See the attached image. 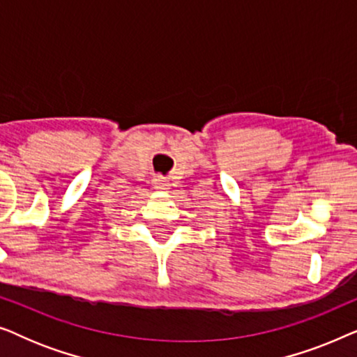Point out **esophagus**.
Listing matches in <instances>:
<instances>
[{
	"label": "esophagus",
	"instance_id": "obj_1",
	"mask_svg": "<svg viewBox=\"0 0 357 357\" xmlns=\"http://www.w3.org/2000/svg\"><path fill=\"white\" fill-rule=\"evenodd\" d=\"M153 185H154V188H158V190H169L170 182L165 177H162V175H155V177L153 178Z\"/></svg>",
	"mask_w": 357,
	"mask_h": 357
}]
</instances>
